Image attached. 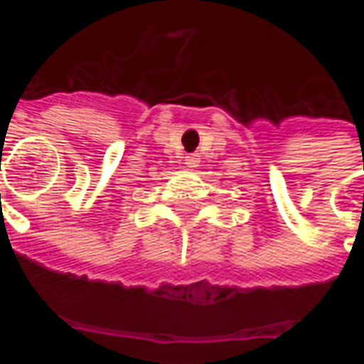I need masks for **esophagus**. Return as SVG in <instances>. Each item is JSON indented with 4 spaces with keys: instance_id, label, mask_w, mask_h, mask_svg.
<instances>
[{
    "instance_id": "34e87169",
    "label": "esophagus",
    "mask_w": 364,
    "mask_h": 364,
    "mask_svg": "<svg viewBox=\"0 0 364 364\" xmlns=\"http://www.w3.org/2000/svg\"><path fill=\"white\" fill-rule=\"evenodd\" d=\"M198 164H200V156H198V154H189V156H185V166L191 167V169H197Z\"/></svg>"
}]
</instances>
